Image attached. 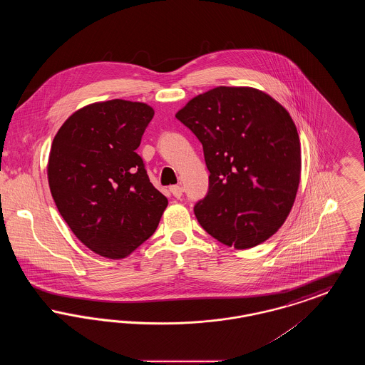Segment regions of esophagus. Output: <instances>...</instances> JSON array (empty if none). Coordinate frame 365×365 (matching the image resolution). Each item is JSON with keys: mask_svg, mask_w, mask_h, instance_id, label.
<instances>
[{"mask_svg": "<svg viewBox=\"0 0 365 365\" xmlns=\"http://www.w3.org/2000/svg\"><path fill=\"white\" fill-rule=\"evenodd\" d=\"M170 191L173 192V195H174L175 198H180V197H182V194H183V189H182L180 186H178V185L171 186V187H170Z\"/></svg>", "mask_w": 365, "mask_h": 365, "instance_id": "obj_1", "label": "esophagus"}]
</instances>
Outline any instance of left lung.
I'll list each match as a JSON object with an SVG mask.
<instances>
[{
  "label": "left lung",
  "mask_w": 365,
  "mask_h": 365,
  "mask_svg": "<svg viewBox=\"0 0 365 365\" xmlns=\"http://www.w3.org/2000/svg\"><path fill=\"white\" fill-rule=\"evenodd\" d=\"M202 143L209 190L194 207L219 242L249 249L272 237L294 204L301 145L289 112L253 87L219 86L176 115Z\"/></svg>",
  "instance_id": "obj_1"
}]
</instances>
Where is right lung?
<instances>
[{
	"mask_svg": "<svg viewBox=\"0 0 365 365\" xmlns=\"http://www.w3.org/2000/svg\"><path fill=\"white\" fill-rule=\"evenodd\" d=\"M155 110L110 100L72 113L53 139L48 179L76 238L112 260L156 231L168 200L150 183L137 148Z\"/></svg>",
	"mask_w": 365,
	"mask_h": 365,
	"instance_id": "1",
	"label": "right lung"
}]
</instances>
